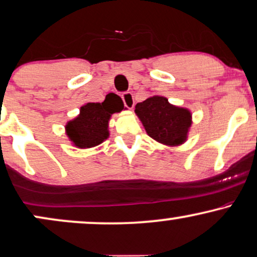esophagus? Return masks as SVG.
Listing matches in <instances>:
<instances>
[{
  "mask_svg": "<svg viewBox=\"0 0 257 257\" xmlns=\"http://www.w3.org/2000/svg\"><path fill=\"white\" fill-rule=\"evenodd\" d=\"M122 99H123V103H124V105L126 106V108L133 109V106H134V96H133L132 92L123 93Z\"/></svg>",
  "mask_w": 257,
  "mask_h": 257,
  "instance_id": "34e87169",
  "label": "esophagus"
}]
</instances>
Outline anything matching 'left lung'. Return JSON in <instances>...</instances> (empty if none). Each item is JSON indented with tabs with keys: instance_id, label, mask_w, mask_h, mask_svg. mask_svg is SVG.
<instances>
[{
	"instance_id": "1",
	"label": "left lung",
	"mask_w": 257,
	"mask_h": 257,
	"mask_svg": "<svg viewBox=\"0 0 257 257\" xmlns=\"http://www.w3.org/2000/svg\"><path fill=\"white\" fill-rule=\"evenodd\" d=\"M147 134L167 146H179L187 139L192 124L190 110L172 105L166 97L153 96L135 105Z\"/></svg>"
}]
</instances>
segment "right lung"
<instances>
[{
  "label": "right lung",
  "mask_w": 257,
  "mask_h": 257,
  "mask_svg": "<svg viewBox=\"0 0 257 257\" xmlns=\"http://www.w3.org/2000/svg\"><path fill=\"white\" fill-rule=\"evenodd\" d=\"M122 99L111 96L102 103H86L80 113L67 122L66 134L78 148H91L108 139V122L113 112L122 111Z\"/></svg>",
  "instance_id": "right-lung-1"
}]
</instances>
